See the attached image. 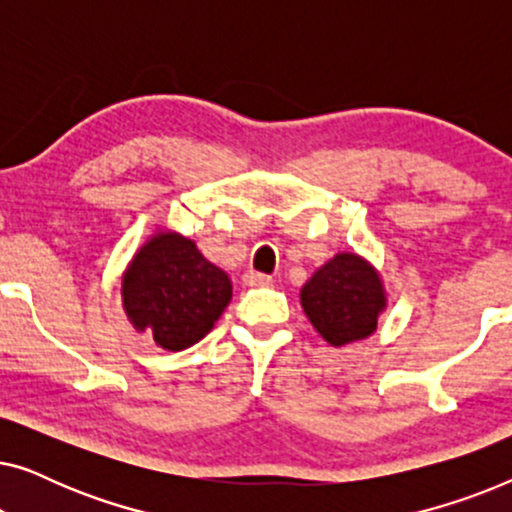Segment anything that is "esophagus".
Returning a JSON list of instances; mask_svg holds the SVG:
<instances>
[{
  "label": "esophagus",
  "mask_w": 512,
  "mask_h": 512,
  "mask_svg": "<svg viewBox=\"0 0 512 512\" xmlns=\"http://www.w3.org/2000/svg\"><path fill=\"white\" fill-rule=\"evenodd\" d=\"M244 284L247 286H270L272 284V277L270 275H263V272H244Z\"/></svg>",
  "instance_id": "1"
}]
</instances>
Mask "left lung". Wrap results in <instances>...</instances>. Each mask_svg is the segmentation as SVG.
Listing matches in <instances>:
<instances>
[{
	"mask_svg": "<svg viewBox=\"0 0 512 512\" xmlns=\"http://www.w3.org/2000/svg\"><path fill=\"white\" fill-rule=\"evenodd\" d=\"M300 305L331 347L366 340L387 310V291L375 265L352 251L335 254L300 289Z\"/></svg>",
	"mask_w": 512,
	"mask_h": 512,
	"instance_id": "obj_1",
	"label": "left lung"
}]
</instances>
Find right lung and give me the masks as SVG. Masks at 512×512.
Returning a JSON list of instances; mask_svg holds the SVG:
<instances>
[{
	"label": "right lung",
	"instance_id": "1",
	"mask_svg": "<svg viewBox=\"0 0 512 512\" xmlns=\"http://www.w3.org/2000/svg\"><path fill=\"white\" fill-rule=\"evenodd\" d=\"M121 298L137 333L153 335L167 352H181L212 331L233 298V284L193 240L158 230L125 268Z\"/></svg>",
	"mask_w": 512,
	"mask_h": 512
}]
</instances>
